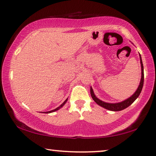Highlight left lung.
I'll list each match as a JSON object with an SVG mask.
<instances>
[{
	"mask_svg": "<svg viewBox=\"0 0 156 156\" xmlns=\"http://www.w3.org/2000/svg\"><path fill=\"white\" fill-rule=\"evenodd\" d=\"M140 56V64H141V80L140 82V84L138 86L137 90H136V92L133 94L131 97H129L128 99L124 100L121 102L119 103H107L104 102V101L100 100V99H98L94 94V92H93V90L92 87H90V95H91V97L93 100H94L96 103H97L98 105L104 108L107 110H112V111H120V110H122L123 109L126 108L128 106H129L131 104L134 102V101L136 100L137 98L139 96L140 93L142 90L143 87V83H144V69H143V61L142 58H141V56L139 54Z\"/></svg>",
	"mask_w": 156,
	"mask_h": 156,
	"instance_id": "left-lung-1",
	"label": "left lung"
}]
</instances>
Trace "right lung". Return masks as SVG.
<instances>
[{
  "instance_id": "obj_1",
  "label": "right lung",
  "mask_w": 156,
  "mask_h": 156,
  "mask_svg": "<svg viewBox=\"0 0 156 156\" xmlns=\"http://www.w3.org/2000/svg\"><path fill=\"white\" fill-rule=\"evenodd\" d=\"M67 99H68V98H67V99H66V100H65V101H64V102H63V104H61V105L60 106H58V108H55V109H54V110H50V111L45 112L44 113H50V112H55V111H56V110H58V109H60V108H61V107H63V106H64V104H66V103L67 102Z\"/></svg>"
}]
</instances>
